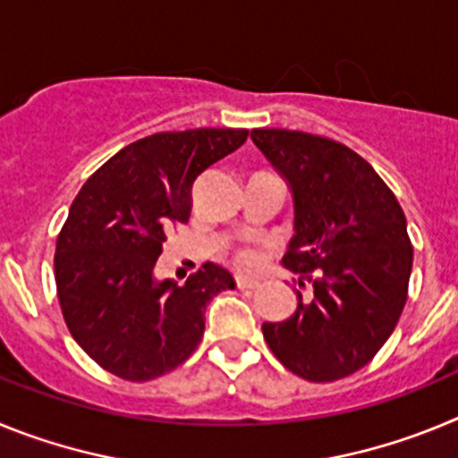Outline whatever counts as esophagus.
Wrapping results in <instances>:
<instances>
[{
    "label": "esophagus",
    "instance_id": "1",
    "mask_svg": "<svg viewBox=\"0 0 458 458\" xmlns=\"http://www.w3.org/2000/svg\"><path fill=\"white\" fill-rule=\"evenodd\" d=\"M236 286L238 289H257L259 282L252 277H236Z\"/></svg>",
    "mask_w": 458,
    "mask_h": 458
}]
</instances>
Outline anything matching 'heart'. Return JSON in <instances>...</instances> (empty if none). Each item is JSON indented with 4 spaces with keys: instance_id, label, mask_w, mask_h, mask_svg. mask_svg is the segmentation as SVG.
I'll use <instances>...</instances> for the list:
<instances>
[{
    "instance_id": "obj_1",
    "label": "heart",
    "mask_w": 458,
    "mask_h": 458,
    "mask_svg": "<svg viewBox=\"0 0 458 458\" xmlns=\"http://www.w3.org/2000/svg\"><path fill=\"white\" fill-rule=\"evenodd\" d=\"M233 261H236L238 268L242 270L257 268V266L261 264V248H259V245H252V242L241 245V248L233 252Z\"/></svg>"
}]
</instances>
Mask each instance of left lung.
I'll use <instances>...</instances> for the list:
<instances>
[{"mask_svg":"<svg viewBox=\"0 0 458 458\" xmlns=\"http://www.w3.org/2000/svg\"><path fill=\"white\" fill-rule=\"evenodd\" d=\"M293 190L295 236L284 266L298 275L293 317L264 323V339L289 371L333 383L369 365L408 301L412 245L394 192L365 157L301 131H252ZM295 282V279H293Z\"/></svg>","mask_w":458,"mask_h":458,"instance_id":"obj_1","label":"left lung"}]
</instances>
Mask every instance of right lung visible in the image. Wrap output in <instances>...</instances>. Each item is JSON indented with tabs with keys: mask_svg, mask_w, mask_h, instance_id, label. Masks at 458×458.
<instances>
[{
	"mask_svg": "<svg viewBox=\"0 0 458 458\" xmlns=\"http://www.w3.org/2000/svg\"><path fill=\"white\" fill-rule=\"evenodd\" d=\"M248 140L241 128L156 132L91 174L56 236L55 282L64 321L84 353L132 383L169 374L204 337V310L233 289L204 264L183 286L156 282L167 233L190 220L192 183Z\"/></svg>",
	"mask_w": 458,
	"mask_h": 458,
	"instance_id": "right-lung-1",
	"label": "right lung"
}]
</instances>
